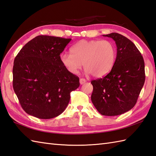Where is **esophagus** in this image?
Wrapping results in <instances>:
<instances>
[{
  "instance_id": "esophagus-1",
  "label": "esophagus",
  "mask_w": 156,
  "mask_h": 156,
  "mask_svg": "<svg viewBox=\"0 0 156 156\" xmlns=\"http://www.w3.org/2000/svg\"><path fill=\"white\" fill-rule=\"evenodd\" d=\"M79 82H80V84H81V85H83V84H84L86 82V80H85V79L81 78V79H79Z\"/></svg>"
}]
</instances>
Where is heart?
<instances>
[{
    "mask_svg": "<svg viewBox=\"0 0 156 156\" xmlns=\"http://www.w3.org/2000/svg\"><path fill=\"white\" fill-rule=\"evenodd\" d=\"M71 54H62L61 63L72 74H77L83 63L85 73L102 77L112 70L116 58L114 44L107 40H81L73 46Z\"/></svg>",
    "mask_w": 156,
    "mask_h": 156,
    "instance_id": "obj_1",
    "label": "heart"
}]
</instances>
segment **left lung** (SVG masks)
Wrapping results in <instances>:
<instances>
[{
	"label": "left lung",
	"instance_id": "left-lung-1",
	"mask_svg": "<svg viewBox=\"0 0 156 156\" xmlns=\"http://www.w3.org/2000/svg\"><path fill=\"white\" fill-rule=\"evenodd\" d=\"M103 36L115 41L117 57L109 73L91 82V99L101 115L115 116L136 105L146 79L145 64L139 50L127 37L117 33Z\"/></svg>",
	"mask_w": 156,
	"mask_h": 156
}]
</instances>
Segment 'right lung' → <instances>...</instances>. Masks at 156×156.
<instances>
[{
    "instance_id": "obj_1",
    "label": "right lung",
    "mask_w": 156,
    "mask_h": 156,
    "mask_svg": "<svg viewBox=\"0 0 156 156\" xmlns=\"http://www.w3.org/2000/svg\"><path fill=\"white\" fill-rule=\"evenodd\" d=\"M71 39L39 35L29 41L14 61L13 89L24 111L47 119L64 112L79 79L68 71L60 55Z\"/></svg>"
}]
</instances>
